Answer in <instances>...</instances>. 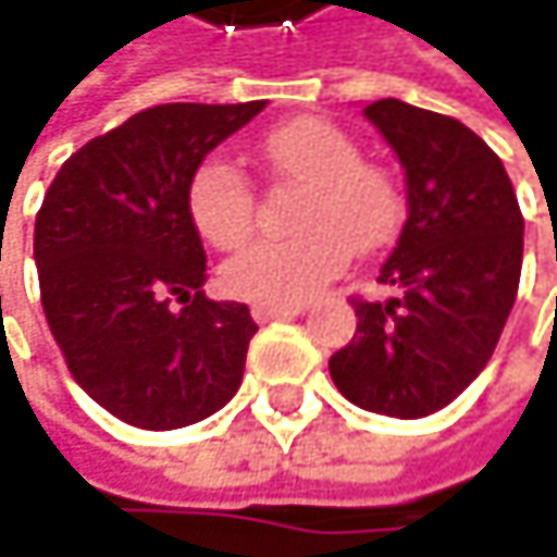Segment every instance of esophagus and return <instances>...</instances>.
<instances>
[{
    "mask_svg": "<svg viewBox=\"0 0 557 557\" xmlns=\"http://www.w3.org/2000/svg\"><path fill=\"white\" fill-rule=\"evenodd\" d=\"M296 312H302V306H299V302H293V306H255V309H251L255 322H274V319H289V315H296Z\"/></svg>",
    "mask_w": 557,
    "mask_h": 557,
    "instance_id": "esophagus-1",
    "label": "esophagus"
}]
</instances>
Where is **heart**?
Wrapping results in <instances>:
<instances>
[{
	"label": "heart",
	"instance_id": "b5f03b06",
	"mask_svg": "<svg viewBox=\"0 0 557 557\" xmlns=\"http://www.w3.org/2000/svg\"><path fill=\"white\" fill-rule=\"evenodd\" d=\"M255 158L271 176L302 186L293 242H261L222 268L228 296L255 306H293L312 296L355 255L384 248L399 228L403 196L389 170L361 161L358 145L325 119H289L271 128ZM196 232L232 251L255 225V189L222 158H206L186 186Z\"/></svg>",
	"mask_w": 557,
	"mask_h": 557
}]
</instances>
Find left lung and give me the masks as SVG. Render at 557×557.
Masks as SVG:
<instances>
[{
    "label": "left lung",
    "mask_w": 557,
    "mask_h": 557,
    "mask_svg": "<svg viewBox=\"0 0 557 557\" xmlns=\"http://www.w3.org/2000/svg\"><path fill=\"white\" fill-rule=\"evenodd\" d=\"M406 170V225L377 283L351 296L355 338L329 374L355 406L422 419L491 361L522 271V212L503 161L451 115L377 99L364 109Z\"/></svg>",
    "instance_id": "1"
}]
</instances>
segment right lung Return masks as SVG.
Wrapping results in <instances>:
<instances>
[{
    "instance_id": "obj_1",
    "label": "right lung",
    "mask_w": 557,
    "mask_h": 557,
    "mask_svg": "<svg viewBox=\"0 0 557 557\" xmlns=\"http://www.w3.org/2000/svg\"><path fill=\"white\" fill-rule=\"evenodd\" d=\"M261 109L264 99L145 109L70 154L45 193L35 264L51 335L73 381L128 425H193L242 387L258 325L245 302L202 293L186 186Z\"/></svg>"
}]
</instances>
